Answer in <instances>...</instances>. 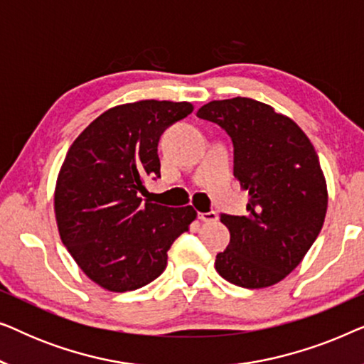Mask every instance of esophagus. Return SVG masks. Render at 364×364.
Wrapping results in <instances>:
<instances>
[{
  "label": "esophagus",
  "instance_id": "esophagus-1",
  "mask_svg": "<svg viewBox=\"0 0 364 364\" xmlns=\"http://www.w3.org/2000/svg\"><path fill=\"white\" fill-rule=\"evenodd\" d=\"M217 218H218V215H217L215 210L198 213V220H202V222H215Z\"/></svg>",
  "mask_w": 364,
  "mask_h": 364
}]
</instances>
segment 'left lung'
<instances>
[{"label": "left lung", "instance_id": "left-lung-1", "mask_svg": "<svg viewBox=\"0 0 364 364\" xmlns=\"http://www.w3.org/2000/svg\"><path fill=\"white\" fill-rule=\"evenodd\" d=\"M197 116L233 144V176L248 191L247 215L222 213L230 243L215 270L243 288L283 280L310 250L325 222L326 182L306 134L291 119L248 97L212 101Z\"/></svg>", "mask_w": 364, "mask_h": 364}]
</instances>
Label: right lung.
<instances>
[{
    "mask_svg": "<svg viewBox=\"0 0 364 364\" xmlns=\"http://www.w3.org/2000/svg\"><path fill=\"white\" fill-rule=\"evenodd\" d=\"M192 111L188 102L124 104L101 114L69 147L54 193L59 235L81 270L109 291L156 280L168 248L196 220L191 205L139 197L147 177H161L164 131Z\"/></svg>",
    "mask_w": 364,
    "mask_h": 364,
    "instance_id": "obj_1",
    "label": "right lung"
}]
</instances>
